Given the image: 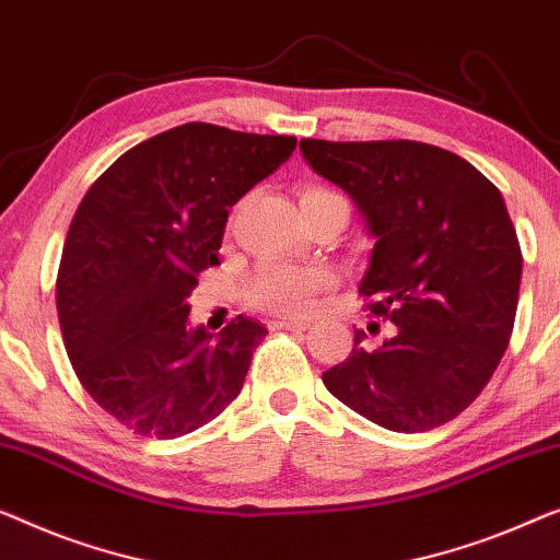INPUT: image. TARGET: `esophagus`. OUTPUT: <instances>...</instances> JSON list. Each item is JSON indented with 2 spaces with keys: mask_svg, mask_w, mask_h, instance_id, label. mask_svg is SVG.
<instances>
[{
  "mask_svg": "<svg viewBox=\"0 0 560 560\" xmlns=\"http://www.w3.org/2000/svg\"><path fill=\"white\" fill-rule=\"evenodd\" d=\"M307 328H311V323H305V320L280 318V320L270 323V330H295V334H303V330H307Z\"/></svg>",
  "mask_w": 560,
  "mask_h": 560,
  "instance_id": "34e87169",
  "label": "esophagus"
}]
</instances>
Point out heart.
Returning <instances> with one entry per match:
<instances>
[{
	"mask_svg": "<svg viewBox=\"0 0 560 560\" xmlns=\"http://www.w3.org/2000/svg\"><path fill=\"white\" fill-rule=\"evenodd\" d=\"M346 201L328 186H305L300 201ZM348 205V201H346ZM330 285V272L323 267H298L288 262H265L257 267L247 285V303L272 315H305L313 298Z\"/></svg>",
	"mask_w": 560,
	"mask_h": 560,
	"instance_id": "heart-1",
	"label": "heart"
}]
</instances>
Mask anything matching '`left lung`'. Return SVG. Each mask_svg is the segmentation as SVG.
I'll return each instance as SVG.
<instances>
[{
  "mask_svg": "<svg viewBox=\"0 0 560 560\" xmlns=\"http://www.w3.org/2000/svg\"><path fill=\"white\" fill-rule=\"evenodd\" d=\"M315 172L351 194L376 245L359 295L396 336L323 374L330 394L392 432H427L472 404L513 336L523 253L498 186L419 141L303 139Z\"/></svg>",
  "mask_w": 560,
  "mask_h": 560,
  "instance_id": "8db88e82",
  "label": "left lung"
}]
</instances>
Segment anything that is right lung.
<instances>
[{"instance_id":"right-lung-1","label":"right lung","mask_w":560,"mask_h":560,"mask_svg":"<svg viewBox=\"0 0 560 560\" xmlns=\"http://www.w3.org/2000/svg\"><path fill=\"white\" fill-rule=\"evenodd\" d=\"M295 136L184 124L133 145L72 217L55 282L65 351L93 401L133 434L176 440L237 399L265 326L217 340L186 298L220 265L230 209L295 151Z\"/></svg>"}]
</instances>
